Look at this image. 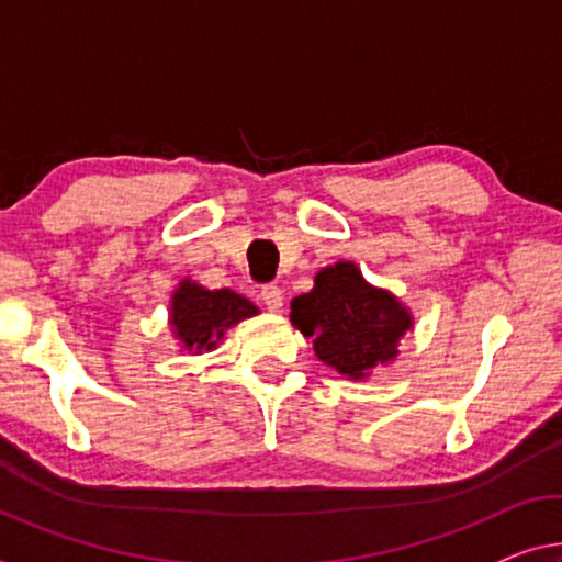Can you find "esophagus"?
I'll use <instances>...</instances> for the list:
<instances>
[{
    "label": "esophagus",
    "instance_id": "1",
    "mask_svg": "<svg viewBox=\"0 0 562 562\" xmlns=\"http://www.w3.org/2000/svg\"><path fill=\"white\" fill-rule=\"evenodd\" d=\"M261 301H263L266 308H269V311H281L283 293H281L279 286H273V283H269V286L261 289Z\"/></svg>",
    "mask_w": 562,
    "mask_h": 562
}]
</instances>
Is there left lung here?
Here are the masks:
<instances>
[{
    "label": "left lung",
    "mask_w": 562,
    "mask_h": 562,
    "mask_svg": "<svg viewBox=\"0 0 562 562\" xmlns=\"http://www.w3.org/2000/svg\"><path fill=\"white\" fill-rule=\"evenodd\" d=\"M291 324L314 339L316 359L364 382L400 357L414 316L392 291L369 283L357 263L336 261L316 273L314 289L291 301Z\"/></svg>",
    "instance_id": "obj_1"
}]
</instances>
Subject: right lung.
<instances>
[{
    "mask_svg": "<svg viewBox=\"0 0 562 562\" xmlns=\"http://www.w3.org/2000/svg\"><path fill=\"white\" fill-rule=\"evenodd\" d=\"M258 314V308L231 289H205L183 279L170 296L168 326L172 339L188 353L213 351L231 326Z\"/></svg>",
    "mask_w": 562,
    "mask_h": 562,
    "instance_id": "obj_1",
    "label": "right lung"
}]
</instances>
